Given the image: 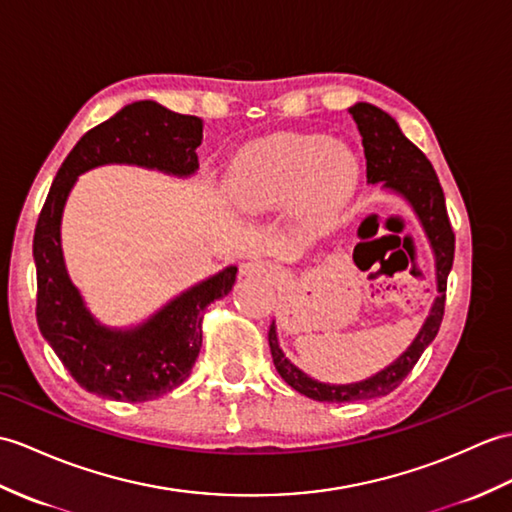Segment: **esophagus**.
<instances>
[{
  "instance_id": "34e87169",
  "label": "esophagus",
  "mask_w": 512,
  "mask_h": 512,
  "mask_svg": "<svg viewBox=\"0 0 512 512\" xmlns=\"http://www.w3.org/2000/svg\"><path fill=\"white\" fill-rule=\"evenodd\" d=\"M272 272H275V268H272L264 259H251V261H246V264H242L244 277L261 279V277H272Z\"/></svg>"
}]
</instances>
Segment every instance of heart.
Masks as SVG:
<instances>
[{
  "label": "heart",
  "mask_w": 512,
  "mask_h": 512,
  "mask_svg": "<svg viewBox=\"0 0 512 512\" xmlns=\"http://www.w3.org/2000/svg\"><path fill=\"white\" fill-rule=\"evenodd\" d=\"M360 181L355 154L325 135H275L244 148L231 168V194L248 211L294 202V222L305 231L327 227Z\"/></svg>",
  "instance_id": "b5f03b06"
}]
</instances>
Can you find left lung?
I'll list each match as a JSON object with an SVG mask.
<instances>
[{"instance_id": "left-lung-1", "label": "left lung", "mask_w": 512, "mask_h": 512, "mask_svg": "<svg viewBox=\"0 0 512 512\" xmlns=\"http://www.w3.org/2000/svg\"><path fill=\"white\" fill-rule=\"evenodd\" d=\"M349 113L362 135L364 157H366V181L371 185H382L388 192L401 196L412 207L414 216L419 218L427 242L432 246L434 266H436V290L430 314H427L423 327L410 347L399 358L388 364L382 371L353 384H327L303 373L299 366L292 364L279 344L277 323L272 320L268 331V344L275 362L277 373L283 382L292 386L296 392L323 403H351V401H368L379 399L395 390L403 377H406L414 364L419 362L421 353L427 349L445 314V290L451 264H454V231H451L445 194L438 183V176L427 161L425 154L401 133L395 117L368 102L353 104Z\"/></svg>"}]
</instances>
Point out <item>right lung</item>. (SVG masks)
Instances as JSON below:
<instances>
[{
    "label": "right lung",
    "mask_w": 512,
    "mask_h": 512,
    "mask_svg": "<svg viewBox=\"0 0 512 512\" xmlns=\"http://www.w3.org/2000/svg\"><path fill=\"white\" fill-rule=\"evenodd\" d=\"M200 141V117L139 100L82 135L56 172L32 242L37 323L71 377L93 395L141 403L181 386L202 347L205 307L231 292L237 266H227L174 296L144 323L126 329L106 327L89 312L67 275L61 244L67 196L80 174L111 163L178 178L192 176L198 170Z\"/></svg>",
    "instance_id": "obj_1"
}]
</instances>
